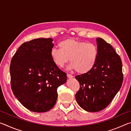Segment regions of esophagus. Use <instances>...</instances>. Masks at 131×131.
I'll list each match as a JSON object with an SVG mask.
<instances>
[{
    "label": "esophagus",
    "instance_id": "obj_1",
    "mask_svg": "<svg viewBox=\"0 0 131 131\" xmlns=\"http://www.w3.org/2000/svg\"><path fill=\"white\" fill-rule=\"evenodd\" d=\"M67 77H68V78H69V79H72V78H73V76L72 75H71L70 74H67Z\"/></svg>",
    "mask_w": 131,
    "mask_h": 131
}]
</instances>
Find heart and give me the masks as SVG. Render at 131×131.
<instances>
[{
  "mask_svg": "<svg viewBox=\"0 0 131 131\" xmlns=\"http://www.w3.org/2000/svg\"><path fill=\"white\" fill-rule=\"evenodd\" d=\"M60 49L54 48L51 58L55 65L63 68L70 59V69L76 70L79 74H85L94 67L98 51L95 44L69 38L59 43Z\"/></svg>",
  "mask_w": 131,
  "mask_h": 131,
  "instance_id": "heart-1",
  "label": "heart"
}]
</instances>
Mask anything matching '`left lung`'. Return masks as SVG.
I'll use <instances>...</instances> for the list:
<instances>
[{
	"instance_id": "left-lung-1",
	"label": "left lung",
	"mask_w": 131,
	"mask_h": 131,
	"mask_svg": "<svg viewBox=\"0 0 131 131\" xmlns=\"http://www.w3.org/2000/svg\"><path fill=\"white\" fill-rule=\"evenodd\" d=\"M98 55L94 67L75 78L80 90L75 96L79 106L87 112H97L109 105L123 81L120 57L110 44L96 39Z\"/></svg>"
}]
</instances>
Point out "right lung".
<instances>
[{
	"label": "right lung",
	"mask_w": 131,
	"mask_h": 131,
	"mask_svg": "<svg viewBox=\"0 0 131 131\" xmlns=\"http://www.w3.org/2000/svg\"><path fill=\"white\" fill-rule=\"evenodd\" d=\"M51 38H39L23 43L10 66L13 92L32 112H46L55 105L57 88L67 80L66 73L53 62Z\"/></svg>",
	"instance_id": "right-lung-1"
}]
</instances>
